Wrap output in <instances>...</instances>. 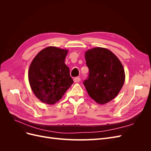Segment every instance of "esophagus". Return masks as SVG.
<instances>
[{
    "mask_svg": "<svg viewBox=\"0 0 151 151\" xmlns=\"http://www.w3.org/2000/svg\"><path fill=\"white\" fill-rule=\"evenodd\" d=\"M80 81H81V78L79 77H76L75 78H74V81L75 83H79Z\"/></svg>",
    "mask_w": 151,
    "mask_h": 151,
    "instance_id": "obj_1",
    "label": "esophagus"
}]
</instances>
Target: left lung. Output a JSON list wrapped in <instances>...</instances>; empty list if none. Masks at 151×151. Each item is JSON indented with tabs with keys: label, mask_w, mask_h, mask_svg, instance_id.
Masks as SVG:
<instances>
[{
	"label": "left lung",
	"mask_w": 151,
	"mask_h": 151,
	"mask_svg": "<svg viewBox=\"0 0 151 151\" xmlns=\"http://www.w3.org/2000/svg\"><path fill=\"white\" fill-rule=\"evenodd\" d=\"M89 68L84 85L94 101L104 104L115 98L125 82V71L117 57L106 48L96 47L85 53Z\"/></svg>",
	"instance_id": "8db88e82"
}]
</instances>
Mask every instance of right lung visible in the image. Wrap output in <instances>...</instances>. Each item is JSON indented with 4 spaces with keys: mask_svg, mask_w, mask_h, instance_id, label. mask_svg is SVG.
I'll return each mask as SVG.
<instances>
[{
    "mask_svg": "<svg viewBox=\"0 0 151 151\" xmlns=\"http://www.w3.org/2000/svg\"><path fill=\"white\" fill-rule=\"evenodd\" d=\"M67 50L48 47L32 61L28 79L35 95L41 101L53 104L60 100L73 84L69 68L65 63Z\"/></svg>",
    "mask_w": 151,
    "mask_h": 151,
    "instance_id": "add662e5",
    "label": "right lung"
}]
</instances>
